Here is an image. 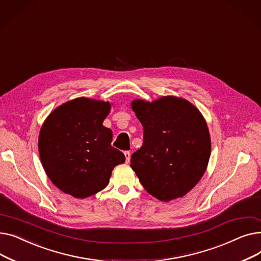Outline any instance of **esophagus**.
<instances>
[{
    "instance_id": "esophagus-1",
    "label": "esophagus",
    "mask_w": 261,
    "mask_h": 261,
    "mask_svg": "<svg viewBox=\"0 0 261 261\" xmlns=\"http://www.w3.org/2000/svg\"><path fill=\"white\" fill-rule=\"evenodd\" d=\"M123 154H125V158H126V163H129L130 162V156H131L130 152L129 151H125V152H123Z\"/></svg>"
}]
</instances>
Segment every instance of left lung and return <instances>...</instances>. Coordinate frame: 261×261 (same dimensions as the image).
<instances>
[{"label": "left lung", "instance_id": "1", "mask_svg": "<svg viewBox=\"0 0 261 261\" xmlns=\"http://www.w3.org/2000/svg\"><path fill=\"white\" fill-rule=\"evenodd\" d=\"M132 110L144 128L143 146L131 168L148 193L160 201L182 198L201 180L211 156L208 127L199 110L184 98L135 99Z\"/></svg>", "mask_w": 261, "mask_h": 261}]
</instances>
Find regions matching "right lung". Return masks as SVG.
Here are the masks:
<instances>
[{"label":"right lung","instance_id":"obj_1","mask_svg":"<svg viewBox=\"0 0 261 261\" xmlns=\"http://www.w3.org/2000/svg\"><path fill=\"white\" fill-rule=\"evenodd\" d=\"M111 103L86 97L59 106L47 116L39 134V154L54 185L74 198L97 194L110 181L125 155L111 146L112 130L102 122Z\"/></svg>","mask_w":261,"mask_h":261}]
</instances>
